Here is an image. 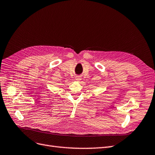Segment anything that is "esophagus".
I'll use <instances>...</instances> for the list:
<instances>
[{
    "label": "esophagus",
    "instance_id": "34e87169",
    "mask_svg": "<svg viewBox=\"0 0 155 155\" xmlns=\"http://www.w3.org/2000/svg\"><path fill=\"white\" fill-rule=\"evenodd\" d=\"M81 80V78L80 77H76V81H80Z\"/></svg>",
    "mask_w": 155,
    "mask_h": 155
}]
</instances>
